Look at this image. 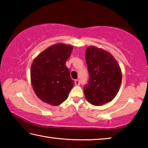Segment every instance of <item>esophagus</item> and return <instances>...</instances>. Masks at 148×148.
<instances>
[{
    "label": "esophagus",
    "mask_w": 148,
    "mask_h": 148,
    "mask_svg": "<svg viewBox=\"0 0 148 148\" xmlns=\"http://www.w3.org/2000/svg\"><path fill=\"white\" fill-rule=\"evenodd\" d=\"M75 85L76 86H79L80 85V81L79 79H76L75 80Z\"/></svg>",
    "instance_id": "esophagus-1"
}]
</instances>
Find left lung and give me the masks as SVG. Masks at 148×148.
Masks as SVG:
<instances>
[{"mask_svg":"<svg viewBox=\"0 0 148 148\" xmlns=\"http://www.w3.org/2000/svg\"><path fill=\"white\" fill-rule=\"evenodd\" d=\"M86 61L89 76L84 91L87 101L94 106L110 102L118 92L122 80L117 61L109 52L90 46L86 49Z\"/></svg>","mask_w":148,"mask_h":148,"instance_id":"8db88e82","label":"left lung"}]
</instances>
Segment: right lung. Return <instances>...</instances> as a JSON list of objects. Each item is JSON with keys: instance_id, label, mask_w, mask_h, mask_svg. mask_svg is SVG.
<instances>
[{"instance_id": "add662e5", "label": "right lung", "mask_w": 148, "mask_h": 148, "mask_svg": "<svg viewBox=\"0 0 148 148\" xmlns=\"http://www.w3.org/2000/svg\"><path fill=\"white\" fill-rule=\"evenodd\" d=\"M71 45H53L32 62L31 79L34 91L42 101L57 106L68 98L74 84L66 61L72 51Z\"/></svg>"}]
</instances>
